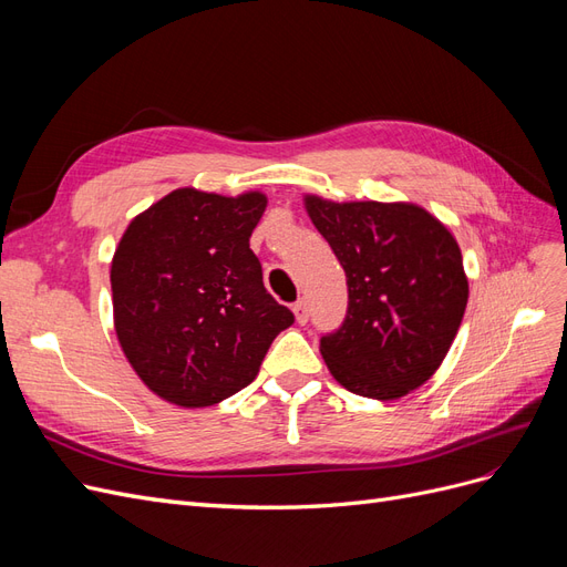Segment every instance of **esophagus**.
<instances>
[{"mask_svg": "<svg viewBox=\"0 0 567 567\" xmlns=\"http://www.w3.org/2000/svg\"><path fill=\"white\" fill-rule=\"evenodd\" d=\"M293 312H296L298 323H307V319H310V310H307V300H305V298H300V300L293 305Z\"/></svg>", "mask_w": 567, "mask_h": 567, "instance_id": "obj_1", "label": "esophagus"}]
</instances>
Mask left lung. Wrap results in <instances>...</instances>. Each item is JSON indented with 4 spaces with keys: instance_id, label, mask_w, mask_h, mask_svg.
<instances>
[{
    "instance_id": "left-lung-1",
    "label": "left lung",
    "mask_w": 567,
    "mask_h": 567,
    "mask_svg": "<svg viewBox=\"0 0 567 567\" xmlns=\"http://www.w3.org/2000/svg\"><path fill=\"white\" fill-rule=\"evenodd\" d=\"M305 208L348 277V315L321 338L333 379L371 400L423 385L447 357L468 302L456 238L414 203H333Z\"/></svg>"
}]
</instances>
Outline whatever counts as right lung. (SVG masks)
<instances>
[{"mask_svg":"<svg viewBox=\"0 0 567 567\" xmlns=\"http://www.w3.org/2000/svg\"><path fill=\"white\" fill-rule=\"evenodd\" d=\"M267 196L177 188L136 215L111 265L127 362L158 398L198 409L250 385L293 312L262 284L250 234Z\"/></svg>","mask_w":567,"mask_h":567,"instance_id":"add662e5","label":"right lung"}]
</instances>
